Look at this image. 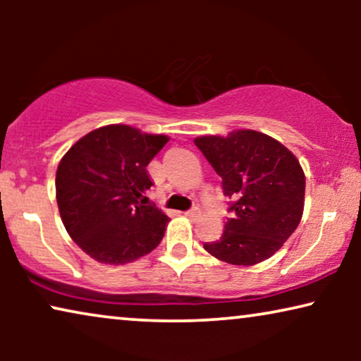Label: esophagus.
<instances>
[{"instance_id":"34e87169","label":"esophagus","mask_w":361,"mask_h":361,"mask_svg":"<svg viewBox=\"0 0 361 361\" xmlns=\"http://www.w3.org/2000/svg\"><path fill=\"white\" fill-rule=\"evenodd\" d=\"M184 215L189 216V219H195V216L200 215V209H199V207H192V209L187 210Z\"/></svg>"}]
</instances>
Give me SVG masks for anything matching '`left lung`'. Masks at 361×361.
<instances>
[{
    "label": "left lung",
    "instance_id": "obj_1",
    "mask_svg": "<svg viewBox=\"0 0 361 361\" xmlns=\"http://www.w3.org/2000/svg\"><path fill=\"white\" fill-rule=\"evenodd\" d=\"M194 142L221 177L233 214L220 238L204 248L236 266L271 258L302 216L305 177L299 161L279 141L253 130L200 136Z\"/></svg>",
    "mask_w": 361,
    "mask_h": 361
}]
</instances>
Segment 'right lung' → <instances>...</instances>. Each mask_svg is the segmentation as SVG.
Masks as SVG:
<instances>
[{
  "instance_id": "right-lung-1",
  "label": "right lung",
  "mask_w": 361,
  "mask_h": 361,
  "mask_svg": "<svg viewBox=\"0 0 361 361\" xmlns=\"http://www.w3.org/2000/svg\"><path fill=\"white\" fill-rule=\"evenodd\" d=\"M167 141L110 125L88 133L62 157L56 174L61 219L93 259L131 263L161 243L169 216L147 204L152 180L146 167Z\"/></svg>"
}]
</instances>
